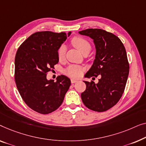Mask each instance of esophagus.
<instances>
[{"label":"esophagus","mask_w":146,"mask_h":146,"mask_svg":"<svg viewBox=\"0 0 146 146\" xmlns=\"http://www.w3.org/2000/svg\"><path fill=\"white\" fill-rule=\"evenodd\" d=\"M71 83H76V82H77V80L74 79H71Z\"/></svg>","instance_id":"34e87169"}]
</instances>
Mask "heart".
I'll list each match as a JSON object with an SVG mask.
<instances>
[{
	"mask_svg": "<svg viewBox=\"0 0 146 146\" xmlns=\"http://www.w3.org/2000/svg\"><path fill=\"white\" fill-rule=\"evenodd\" d=\"M71 43L75 48H77L80 52L83 54L84 53L90 52L91 50V44L87 40L81 37H75L71 40ZM66 53V47L64 45H62L58 50V57L59 59H63L65 56ZM83 71V67L78 66V65H70L65 70V74L69 75V77L73 78H79L81 77Z\"/></svg>",
	"mask_w": 146,
	"mask_h": 146,
	"instance_id": "heart-1",
	"label": "heart"
}]
</instances>
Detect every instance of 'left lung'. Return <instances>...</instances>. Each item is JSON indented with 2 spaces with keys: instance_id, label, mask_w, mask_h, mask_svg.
Masks as SVG:
<instances>
[{
  "instance_id": "obj_1",
  "label": "left lung",
  "mask_w": 146,
  "mask_h": 146,
  "mask_svg": "<svg viewBox=\"0 0 146 146\" xmlns=\"http://www.w3.org/2000/svg\"><path fill=\"white\" fill-rule=\"evenodd\" d=\"M79 34L93 40L95 59L85 77L99 76L97 83L85 81L86 90L81 99L88 108L96 112L106 111L120 99L128 79L129 63L122 42L110 32L89 28Z\"/></svg>"
}]
</instances>
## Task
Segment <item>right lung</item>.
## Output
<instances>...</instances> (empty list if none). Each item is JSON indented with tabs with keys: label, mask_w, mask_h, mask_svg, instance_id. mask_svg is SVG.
Returning a JSON list of instances; mask_svg holds the SVG:
<instances>
[{
	"label": "right lung",
	"mask_w": 146,
	"mask_h": 146,
	"mask_svg": "<svg viewBox=\"0 0 146 146\" xmlns=\"http://www.w3.org/2000/svg\"><path fill=\"white\" fill-rule=\"evenodd\" d=\"M71 34L38 32L18 49L15 57V81L22 99L30 108L47 114L57 110L71 85L65 75L56 82L47 79V73L59 62L58 50Z\"/></svg>",
	"instance_id": "1"
}]
</instances>
